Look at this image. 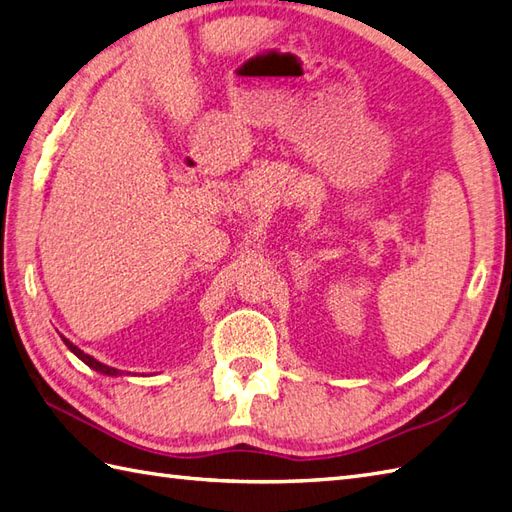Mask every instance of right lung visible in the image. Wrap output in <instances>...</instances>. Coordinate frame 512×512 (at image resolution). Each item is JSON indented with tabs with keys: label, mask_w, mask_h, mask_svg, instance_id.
Here are the masks:
<instances>
[{
	"label": "right lung",
	"mask_w": 512,
	"mask_h": 512,
	"mask_svg": "<svg viewBox=\"0 0 512 512\" xmlns=\"http://www.w3.org/2000/svg\"><path fill=\"white\" fill-rule=\"evenodd\" d=\"M61 337H63V335H61ZM63 342H65V346H67V348H70V350L74 352V355H76L78 359H81L83 363H87V366L92 368V370H96V372H100V374H107V377H118V374H122L120 370L111 368V366H105V363H100V361H98V359H94L92 355H85V352H83L81 348H78V346H74L67 337H63Z\"/></svg>",
	"instance_id": "obj_1"
}]
</instances>
